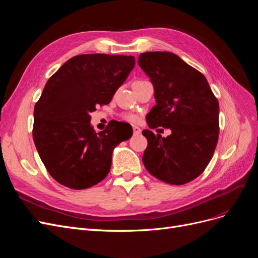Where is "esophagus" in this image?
I'll list each match as a JSON object with an SVG mask.
<instances>
[{"mask_svg": "<svg viewBox=\"0 0 258 258\" xmlns=\"http://www.w3.org/2000/svg\"><path fill=\"white\" fill-rule=\"evenodd\" d=\"M134 135H140L141 134V129H140L138 126H134Z\"/></svg>", "mask_w": 258, "mask_h": 258, "instance_id": "34e87169", "label": "esophagus"}]
</instances>
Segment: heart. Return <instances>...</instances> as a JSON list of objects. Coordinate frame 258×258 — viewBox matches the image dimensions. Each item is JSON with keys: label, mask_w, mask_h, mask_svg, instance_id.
Masks as SVG:
<instances>
[{"label": "heart", "mask_w": 258, "mask_h": 258, "mask_svg": "<svg viewBox=\"0 0 258 258\" xmlns=\"http://www.w3.org/2000/svg\"><path fill=\"white\" fill-rule=\"evenodd\" d=\"M121 117H122V118H123L124 120L130 121V122H136V121L138 120V116L135 115V114H131V113L123 114Z\"/></svg>", "instance_id": "obj_1"}]
</instances>
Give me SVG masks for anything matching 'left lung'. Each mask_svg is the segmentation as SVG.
<instances>
[{
  "mask_svg": "<svg viewBox=\"0 0 258 258\" xmlns=\"http://www.w3.org/2000/svg\"><path fill=\"white\" fill-rule=\"evenodd\" d=\"M139 66L151 79L156 105L148 127L171 129L167 138L143 130L146 170L160 181L183 185L198 177L212 159L220 134L218 101L205 75L168 51L143 52Z\"/></svg>",
  "mask_w": 258,
  "mask_h": 258,
  "instance_id": "1",
  "label": "left lung"
}]
</instances>
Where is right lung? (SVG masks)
Returning a JSON list of instances; mask_svg holds the SVG:
<instances>
[{
  "mask_svg": "<svg viewBox=\"0 0 258 258\" xmlns=\"http://www.w3.org/2000/svg\"><path fill=\"white\" fill-rule=\"evenodd\" d=\"M135 64L134 56L79 54L46 83L34 106L32 135L45 168L61 185L89 188L110 172L113 150L132 136V128L108 122L97 134L90 113L111 102Z\"/></svg>",
  "mask_w": 258,
  "mask_h": 258,
  "instance_id": "right-lung-1",
  "label": "right lung"
}]
</instances>
